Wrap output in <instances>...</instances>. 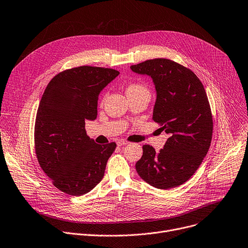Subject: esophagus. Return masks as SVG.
Wrapping results in <instances>:
<instances>
[{
  "label": "esophagus",
  "instance_id": "obj_1",
  "mask_svg": "<svg viewBox=\"0 0 248 248\" xmlns=\"http://www.w3.org/2000/svg\"><path fill=\"white\" fill-rule=\"evenodd\" d=\"M118 145H120V146H122V145H126V144H128V142L126 141V140H118Z\"/></svg>",
  "mask_w": 248,
  "mask_h": 248
}]
</instances>
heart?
Returning <instances> with one entry per match:
<instances>
[{
    "label": "heart",
    "instance_id": "1",
    "mask_svg": "<svg viewBox=\"0 0 248 248\" xmlns=\"http://www.w3.org/2000/svg\"><path fill=\"white\" fill-rule=\"evenodd\" d=\"M128 90H146V89L140 85H133L128 88Z\"/></svg>",
    "mask_w": 248,
    "mask_h": 248
}]
</instances>
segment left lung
<instances>
[{"label": "left lung", "instance_id": "8db88e82", "mask_svg": "<svg viewBox=\"0 0 248 248\" xmlns=\"http://www.w3.org/2000/svg\"><path fill=\"white\" fill-rule=\"evenodd\" d=\"M130 70L152 78L156 93L153 120L169 135L158 153L142 146L136 170L156 188L179 186L200 168L211 142L212 118L204 88L194 73L168 59L148 60Z\"/></svg>", "mask_w": 248, "mask_h": 248}]
</instances>
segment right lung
Wrapping results in <instances>:
<instances>
[{"instance_id": "right-lung-1", "label": "right lung", "mask_w": 248, "mask_h": 248, "mask_svg": "<svg viewBox=\"0 0 248 248\" xmlns=\"http://www.w3.org/2000/svg\"><path fill=\"white\" fill-rule=\"evenodd\" d=\"M119 75L84 65L60 73L45 90L36 118V154L42 170L64 193L86 194L104 177L117 144L95 143L85 124L96 119L98 95Z\"/></svg>"}]
</instances>
